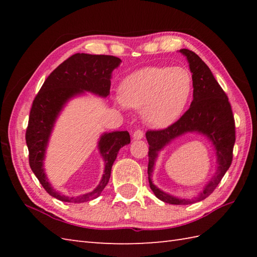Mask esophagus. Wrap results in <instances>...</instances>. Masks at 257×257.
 I'll return each instance as SVG.
<instances>
[{
    "label": "esophagus",
    "mask_w": 257,
    "mask_h": 257,
    "mask_svg": "<svg viewBox=\"0 0 257 257\" xmlns=\"http://www.w3.org/2000/svg\"><path fill=\"white\" fill-rule=\"evenodd\" d=\"M144 136H145V134H144V132L143 130H136V132L134 133V139H136V140H139V139H143L144 138Z\"/></svg>",
    "instance_id": "34e87169"
}]
</instances>
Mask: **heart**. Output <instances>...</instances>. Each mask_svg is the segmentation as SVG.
<instances>
[{
    "label": "heart",
    "mask_w": 257,
    "mask_h": 257,
    "mask_svg": "<svg viewBox=\"0 0 257 257\" xmlns=\"http://www.w3.org/2000/svg\"><path fill=\"white\" fill-rule=\"evenodd\" d=\"M193 91V78L184 67L151 66L125 77L116 102L120 107L141 109L144 121L166 128L178 120Z\"/></svg>",
    "instance_id": "b5f03b06"
}]
</instances>
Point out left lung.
Here are the masks:
<instances>
[{
    "label": "left lung",
    "mask_w": 257,
    "mask_h": 257,
    "mask_svg": "<svg viewBox=\"0 0 257 257\" xmlns=\"http://www.w3.org/2000/svg\"><path fill=\"white\" fill-rule=\"evenodd\" d=\"M180 53L187 57L193 78V100L191 106L178 121L161 130L146 133L149 144L148 179L150 189L158 199L170 204H191L207 198L221 182L230 168L235 144V122L231 103L222 87L217 83L207 65L190 50L182 48ZM187 132H198L205 135L215 146L218 157V170L205 190L193 199H181L163 193L152 183L157 152L173 139Z\"/></svg>",
    "instance_id": "obj_1"
}]
</instances>
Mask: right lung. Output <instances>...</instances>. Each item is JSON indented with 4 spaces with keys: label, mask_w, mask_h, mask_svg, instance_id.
I'll use <instances>...</instances> for the list:
<instances>
[{
    "label": "right lung",
    "mask_w": 257,
    "mask_h": 257,
    "mask_svg": "<svg viewBox=\"0 0 257 257\" xmlns=\"http://www.w3.org/2000/svg\"><path fill=\"white\" fill-rule=\"evenodd\" d=\"M120 63L121 59L110 55L75 54L53 70L34 98L25 134L30 167L46 192L59 201L81 203L96 199L109 181L118 151L130 144L128 132H112L101 136L98 141V149L105 161V171L98 187L89 193L69 198L54 190L46 178L43 167L46 147L54 123L65 103L85 91L107 97L110 92L111 73Z\"/></svg>",
    "instance_id": "add662e5"
}]
</instances>
